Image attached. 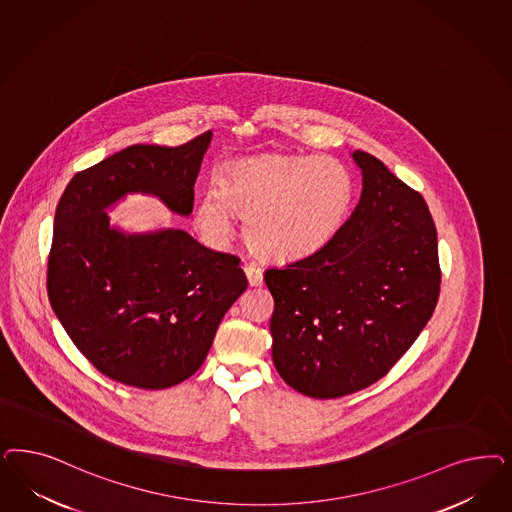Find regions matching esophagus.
I'll return each mask as SVG.
<instances>
[{
	"label": "esophagus",
	"mask_w": 512,
	"mask_h": 512,
	"mask_svg": "<svg viewBox=\"0 0 512 512\" xmlns=\"http://www.w3.org/2000/svg\"><path fill=\"white\" fill-rule=\"evenodd\" d=\"M245 275L250 286H260L264 282V273L256 264L245 265Z\"/></svg>",
	"instance_id": "1"
}]
</instances>
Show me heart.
<instances>
[{"instance_id": "heart-1", "label": "heart", "mask_w": 512, "mask_h": 512, "mask_svg": "<svg viewBox=\"0 0 512 512\" xmlns=\"http://www.w3.org/2000/svg\"><path fill=\"white\" fill-rule=\"evenodd\" d=\"M354 182L322 156L264 154L235 160L218 175V192L199 198L194 222L211 243H224L233 215L245 218V241L262 260L292 264L330 247L347 222Z\"/></svg>"}]
</instances>
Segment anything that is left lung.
I'll use <instances>...</instances> for the list:
<instances>
[{
	"mask_svg": "<svg viewBox=\"0 0 512 512\" xmlns=\"http://www.w3.org/2000/svg\"><path fill=\"white\" fill-rule=\"evenodd\" d=\"M362 196L330 247L264 279L273 363L303 396H348L382 379L435 311L441 269L424 198L356 150Z\"/></svg>",
	"mask_w": 512,
	"mask_h": 512,
	"instance_id": "1",
	"label": "left lung"
}]
</instances>
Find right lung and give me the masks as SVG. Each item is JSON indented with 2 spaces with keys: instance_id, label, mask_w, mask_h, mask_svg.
<instances>
[{
  "instance_id": "obj_1",
  "label": "right lung",
  "mask_w": 512,
  "mask_h": 512,
  "mask_svg": "<svg viewBox=\"0 0 512 512\" xmlns=\"http://www.w3.org/2000/svg\"><path fill=\"white\" fill-rule=\"evenodd\" d=\"M211 137L120 150L77 173L56 207L47 271L52 311L88 362L116 382L162 390L192 377L224 314L247 290L239 258L179 228L128 233L107 215L128 194L190 215Z\"/></svg>"
}]
</instances>
